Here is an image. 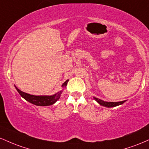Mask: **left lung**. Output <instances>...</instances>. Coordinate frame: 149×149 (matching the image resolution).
Returning a JSON list of instances; mask_svg holds the SVG:
<instances>
[{"label":"left lung","mask_w":149,"mask_h":149,"mask_svg":"<svg viewBox=\"0 0 149 149\" xmlns=\"http://www.w3.org/2000/svg\"><path fill=\"white\" fill-rule=\"evenodd\" d=\"M94 100H96L97 102L100 104V105L104 106V107H109V108L114 107H116V106L120 105V104H123L124 102H125V101H122V102H104L103 100H101L100 99H97L96 97H94Z\"/></svg>","instance_id":"1"}]
</instances>
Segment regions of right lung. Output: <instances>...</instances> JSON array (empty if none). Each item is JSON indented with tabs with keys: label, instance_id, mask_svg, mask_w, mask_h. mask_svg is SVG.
<instances>
[{
	"label": "right lung",
	"instance_id": "obj_1",
	"mask_svg": "<svg viewBox=\"0 0 149 149\" xmlns=\"http://www.w3.org/2000/svg\"><path fill=\"white\" fill-rule=\"evenodd\" d=\"M68 81H69V80H67L66 82H64V83H63V88L66 86ZM15 88L17 90L19 94L25 100L28 101L30 103L35 104V105L36 106H42V107L52 105V104L55 103V102L60 98V95L61 94V91H60L58 92V93L55 94L54 95H52V96H35V95H29V94L25 93V92L21 91V90H19L16 86H15Z\"/></svg>",
	"mask_w": 149,
	"mask_h": 149
}]
</instances>
